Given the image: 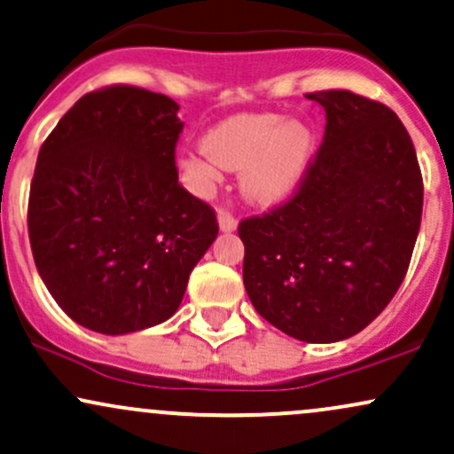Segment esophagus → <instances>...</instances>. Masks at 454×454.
I'll use <instances>...</instances> for the list:
<instances>
[{
  "instance_id": "34e87169",
  "label": "esophagus",
  "mask_w": 454,
  "mask_h": 454,
  "mask_svg": "<svg viewBox=\"0 0 454 454\" xmlns=\"http://www.w3.org/2000/svg\"><path fill=\"white\" fill-rule=\"evenodd\" d=\"M218 227H221V231H225V233L236 231V227H238L236 216H233L229 210H225V207H221V210H218Z\"/></svg>"
}]
</instances>
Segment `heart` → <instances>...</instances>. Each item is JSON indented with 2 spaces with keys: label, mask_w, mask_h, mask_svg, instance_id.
<instances>
[{
  "label": "heart",
  "mask_w": 454,
  "mask_h": 454,
  "mask_svg": "<svg viewBox=\"0 0 454 454\" xmlns=\"http://www.w3.org/2000/svg\"><path fill=\"white\" fill-rule=\"evenodd\" d=\"M312 131L278 114H238L207 131L204 146L180 161L191 184L210 193L223 169H242V193L257 204L286 200L310 168Z\"/></svg>",
  "instance_id": "obj_1"
}]
</instances>
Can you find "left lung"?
<instances>
[{"label": "left lung", "instance_id": "obj_1", "mask_svg": "<svg viewBox=\"0 0 454 454\" xmlns=\"http://www.w3.org/2000/svg\"><path fill=\"white\" fill-rule=\"evenodd\" d=\"M325 133L285 204L242 218L244 286L265 321L301 342L359 333L388 306L417 244L423 176L403 122L353 90L306 93Z\"/></svg>", "mask_w": 454, "mask_h": 454}]
</instances>
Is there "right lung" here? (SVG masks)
Here are the masks:
<instances>
[{
  "label": "right lung",
  "mask_w": 454,
  "mask_h": 454,
  "mask_svg": "<svg viewBox=\"0 0 454 454\" xmlns=\"http://www.w3.org/2000/svg\"><path fill=\"white\" fill-rule=\"evenodd\" d=\"M168 95L112 84L82 95L42 144L27 227L48 293L106 335L168 321L218 233L178 183L183 121Z\"/></svg>",
  "instance_id": "obj_1"
}]
</instances>
